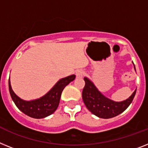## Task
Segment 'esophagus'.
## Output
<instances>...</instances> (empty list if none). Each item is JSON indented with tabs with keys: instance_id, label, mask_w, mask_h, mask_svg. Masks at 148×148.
<instances>
[{
	"instance_id": "esophagus-1",
	"label": "esophagus",
	"mask_w": 148,
	"mask_h": 148,
	"mask_svg": "<svg viewBox=\"0 0 148 148\" xmlns=\"http://www.w3.org/2000/svg\"><path fill=\"white\" fill-rule=\"evenodd\" d=\"M84 74V71L83 70H77L76 71V76L77 78L83 77Z\"/></svg>"
}]
</instances>
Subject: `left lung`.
Segmentation results:
<instances>
[{"mask_svg":"<svg viewBox=\"0 0 148 148\" xmlns=\"http://www.w3.org/2000/svg\"><path fill=\"white\" fill-rule=\"evenodd\" d=\"M84 80L85 86L82 92L84 104L90 112L100 118H111L123 112L130 106L136 92L135 89L131 96L125 101H114L103 95L87 77H84Z\"/></svg>","mask_w":148,"mask_h":148,"instance_id":"obj_1","label":"left lung"}]
</instances>
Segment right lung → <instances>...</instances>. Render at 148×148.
<instances>
[{
    "mask_svg": "<svg viewBox=\"0 0 148 148\" xmlns=\"http://www.w3.org/2000/svg\"><path fill=\"white\" fill-rule=\"evenodd\" d=\"M75 77L76 76L73 74L61 79L45 95L32 101H25L18 97L12 89L10 79L9 90L15 105L22 112L33 118H44L55 112L59 106L63 89L75 79Z\"/></svg>",
    "mask_w": 148,
    "mask_h": 148,
    "instance_id": "1",
    "label": "right lung"
}]
</instances>
